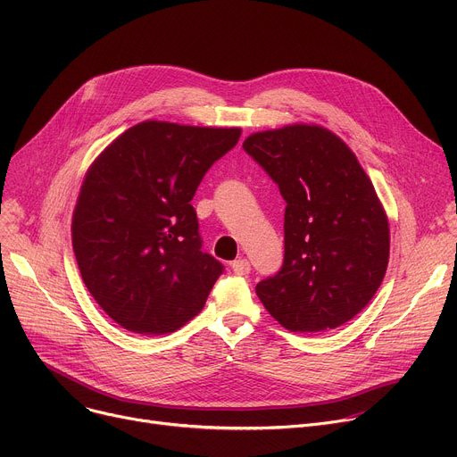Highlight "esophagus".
Instances as JSON below:
<instances>
[{
	"label": "esophagus",
	"instance_id": "1",
	"mask_svg": "<svg viewBox=\"0 0 457 457\" xmlns=\"http://www.w3.org/2000/svg\"><path fill=\"white\" fill-rule=\"evenodd\" d=\"M231 270L237 276H246L250 272V261L248 259H235L231 262Z\"/></svg>",
	"mask_w": 457,
	"mask_h": 457
}]
</instances>
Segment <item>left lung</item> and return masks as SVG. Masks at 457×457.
<instances>
[{"label":"left lung","mask_w":457,"mask_h":457,"mask_svg":"<svg viewBox=\"0 0 457 457\" xmlns=\"http://www.w3.org/2000/svg\"><path fill=\"white\" fill-rule=\"evenodd\" d=\"M243 148L287 204L283 267L257 283L259 300L289 331L343 326L372 300L389 262V222L372 181L320 126L253 133Z\"/></svg>","instance_id":"1"}]
</instances>
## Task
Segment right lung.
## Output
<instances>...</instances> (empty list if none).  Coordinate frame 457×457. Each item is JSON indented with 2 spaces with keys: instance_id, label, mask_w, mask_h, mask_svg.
<instances>
[{
  "instance_id": "1",
  "label": "right lung",
  "mask_w": 457,
  "mask_h": 457,
  "mask_svg": "<svg viewBox=\"0 0 457 457\" xmlns=\"http://www.w3.org/2000/svg\"><path fill=\"white\" fill-rule=\"evenodd\" d=\"M238 137V128L148 120L88 168L71 245L88 293L128 331L172 333L204 309L224 267L202 252L190 200Z\"/></svg>"
}]
</instances>
